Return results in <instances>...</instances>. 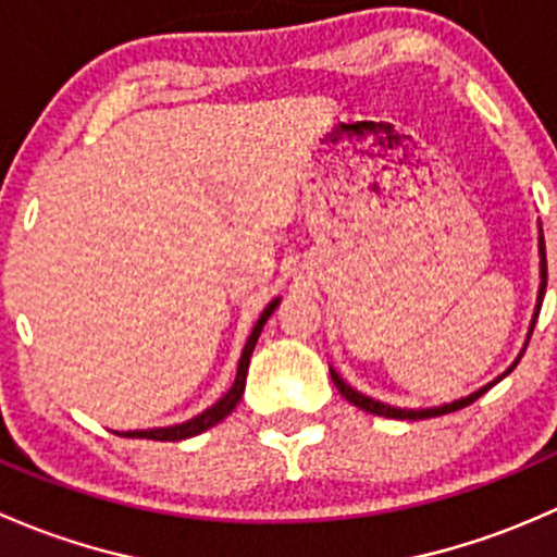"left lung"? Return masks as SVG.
<instances>
[{"mask_svg":"<svg viewBox=\"0 0 557 557\" xmlns=\"http://www.w3.org/2000/svg\"><path fill=\"white\" fill-rule=\"evenodd\" d=\"M539 292H536V306H534V317H531V324H529V335H525V343H523V351L525 346H529L531 341V332H534L536 326V319H539V311H542V300H544V289H547V255H544V236H542V225H539ZM523 351L518 354V359H515L512 364L507 367V370L502 372L498 377H493L491 383H485V386H480L478 392H472L469 397H461V399H453V403H445V405H434V407H397V405H388V403H381V399H372L367 397V394L357 392L354 386H348L346 381H343L341 375H337L335 367H330V375H332V383H335L337 392L343 394V397L348 399L351 405H357L359 410L364 412H372V416H383V418H399V421H418V418H434V416H445V412H453V410H461V407L472 405L474 399L483 397L485 392L493 386V383H498L502 377H507L509 372L515 370L520 362V357H523Z\"/></svg>","mask_w":557,"mask_h":557,"instance_id":"left-lung-1","label":"left lung"}]
</instances>
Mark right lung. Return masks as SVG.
Instances as JSON below:
<instances>
[{
	"label": "right lung",
	"instance_id": "obj_1",
	"mask_svg": "<svg viewBox=\"0 0 557 557\" xmlns=\"http://www.w3.org/2000/svg\"><path fill=\"white\" fill-rule=\"evenodd\" d=\"M278 302H281V297H273V300L265 306V311L260 313V319H257L255 330H251L249 341H246L244 351H240L238 370H236V381H233V386L227 388V394H222V397L216 399L214 405L206 407L203 412H198V416L190 418V421L174 423V426L141 429V432H117L120 437H141V440H160V443H176V440L195 437V434H200V432H206V429L216 426V423H220L222 418L231 416V412L236 410V405L240 403V397H244L246 372H249V359H251V351H255V346H257V337H260L262 326H265V321L271 319V313L276 311Z\"/></svg>",
	"mask_w": 557,
	"mask_h": 557
}]
</instances>
